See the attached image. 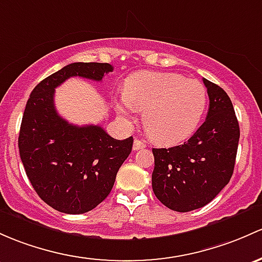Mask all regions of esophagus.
<instances>
[{"instance_id":"1","label":"esophagus","mask_w":262,"mask_h":262,"mask_svg":"<svg viewBox=\"0 0 262 262\" xmlns=\"http://www.w3.org/2000/svg\"><path fill=\"white\" fill-rule=\"evenodd\" d=\"M143 148H145L144 143H143L142 140H139V139H134L133 149H134V150H139V149H143Z\"/></svg>"}]
</instances>
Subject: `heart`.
I'll use <instances>...</instances> for the list:
<instances>
[{"mask_svg":"<svg viewBox=\"0 0 262 262\" xmlns=\"http://www.w3.org/2000/svg\"><path fill=\"white\" fill-rule=\"evenodd\" d=\"M207 101V90L200 81L176 73L140 71L129 76L115 108L123 117L144 110L148 136L161 144H176L196 132Z\"/></svg>","mask_w":262,"mask_h":262,"instance_id":"b5f03b06","label":"heart"}]
</instances>
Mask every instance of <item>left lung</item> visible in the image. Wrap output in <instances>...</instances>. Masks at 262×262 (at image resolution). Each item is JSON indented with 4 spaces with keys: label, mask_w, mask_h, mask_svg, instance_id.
<instances>
[{
    "label": "left lung",
    "mask_w": 262,
    "mask_h": 262,
    "mask_svg": "<svg viewBox=\"0 0 262 262\" xmlns=\"http://www.w3.org/2000/svg\"><path fill=\"white\" fill-rule=\"evenodd\" d=\"M210 98L205 123L183 144L153 148L152 187L164 206L189 212L210 203L231 180L240 126L231 99L219 85L203 79Z\"/></svg>",
    "instance_id": "1"
}]
</instances>
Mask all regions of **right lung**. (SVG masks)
Masks as SVG:
<instances>
[{
  "instance_id": "obj_1",
  "label": "right lung",
  "mask_w": 262,
  "mask_h": 262,
  "mask_svg": "<svg viewBox=\"0 0 262 262\" xmlns=\"http://www.w3.org/2000/svg\"><path fill=\"white\" fill-rule=\"evenodd\" d=\"M106 62H73L32 90L18 136L26 174L38 197L56 211L80 214L103 202L132 152L133 137L112 138L99 125H74L57 114L55 88L73 76L103 80Z\"/></svg>"
}]
</instances>
